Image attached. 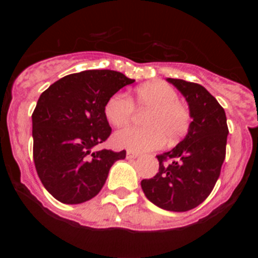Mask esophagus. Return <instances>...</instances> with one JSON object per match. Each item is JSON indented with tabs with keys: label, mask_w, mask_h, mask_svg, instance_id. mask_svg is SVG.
<instances>
[{
	"label": "esophagus",
	"mask_w": 258,
	"mask_h": 258,
	"mask_svg": "<svg viewBox=\"0 0 258 258\" xmlns=\"http://www.w3.org/2000/svg\"><path fill=\"white\" fill-rule=\"evenodd\" d=\"M138 156H140V154H138V152H134V151H127L126 152L127 159H137Z\"/></svg>",
	"instance_id": "34e87169"
}]
</instances>
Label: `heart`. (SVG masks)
<instances>
[{"label": "heart", "instance_id": "heart-1", "mask_svg": "<svg viewBox=\"0 0 258 258\" xmlns=\"http://www.w3.org/2000/svg\"><path fill=\"white\" fill-rule=\"evenodd\" d=\"M142 111L149 109L145 116V127H125L116 132L113 145L129 151H151L169 143L182 140L191 124L187 106L178 99V93L169 84L151 81L137 88L133 99L115 94L107 99L103 112L107 121L113 126H125L134 115V106Z\"/></svg>", "mask_w": 258, "mask_h": 258}]
</instances>
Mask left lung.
Masks as SVG:
<instances>
[{
    "label": "left lung",
    "mask_w": 258,
    "mask_h": 258,
    "mask_svg": "<svg viewBox=\"0 0 258 258\" xmlns=\"http://www.w3.org/2000/svg\"><path fill=\"white\" fill-rule=\"evenodd\" d=\"M188 104L192 121L187 134L170 151L159 155V172L141 186L146 198L165 211L186 212L208 198L226 155V113L204 86L166 79Z\"/></svg>",
    "instance_id": "obj_1"
}]
</instances>
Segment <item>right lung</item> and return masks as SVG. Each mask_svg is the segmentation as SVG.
<instances>
[{
	"mask_svg": "<svg viewBox=\"0 0 258 258\" xmlns=\"http://www.w3.org/2000/svg\"><path fill=\"white\" fill-rule=\"evenodd\" d=\"M121 72L89 70L64 76L38 98L32 115L33 160L44 187L64 204H81L103 187L109 168L126 152L95 151L111 127L107 99L133 84Z\"/></svg>",
	"mask_w": 258,
	"mask_h": 258,
	"instance_id": "1",
	"label": "right lung"
}]
</instances>
